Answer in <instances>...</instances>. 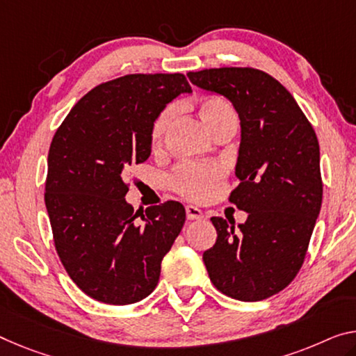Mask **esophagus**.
<instances>
[{"mask_svg":"<svg viewBox=\"0 0 356 356\" xmlns=\"http://www.w3.org/2000/svg\"><path fill=\"white\" fill-rule=\"evenodd\" d=\"M186 216H188V220H202L204 218V211L194 205H188L186 207Z\"/></svg>","mask_w":356,"mask_h":356,"instance_id":"1","label":"esophagus"}]
</instances>
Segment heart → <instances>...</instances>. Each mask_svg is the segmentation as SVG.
Returning a JSON list of instances; mask_svg holds the SVG:
<instances>
[{
    "instance_id": "obj_1",
    "label": "heart",
    "mask_w": 356,
    "mask_h": 356,
    "mask_svg": "<svg viewBox=\"0 0 356 356\" xmlns=\"http://www.w3.org/2000/svg\"><path fill=\"white\" fill-rule=\"evenodd\" d=\"M175 116H177L175 109L167 108L152 124L151 146L154 151L161 149L163 138L175 121ZM199 116L209 132H213L220 124L235 119L231 106L218 97H209L200 102ZM220 173L221 170L216 165H186L175 175L173 184L181 194L191 197V199H200L220 178Z\"/></svg>"
}]
</instances>
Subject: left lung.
<instances>
[{"label":"left lung","instance_id":"obj_1","mask_svg":"<svg viewBox=\"0 0 356 356\" xmlns=\"http://www.w3.org/2000/svg\"><path fill=\"white\" fill-rule=\"evenodd\" d=\"M191 83L226 97L240 119L229 200L247 221L213 216L216 243L204 253L210 280L229 298L254 302L286 288L302 266L320 215L323 184L315 130L293 95L254 68L188 73Z\"/></svg>","mask_w":356,"mask_h":356}]
</instances>
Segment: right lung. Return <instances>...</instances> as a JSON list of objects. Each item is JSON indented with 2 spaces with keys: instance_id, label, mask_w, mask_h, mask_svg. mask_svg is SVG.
Segmentation results:
<instances>
[{
  "instance_id": "obj_1",
  "label": "right lung",
  "mask_w": 356,
  "mask_h": 356,
  "mask_svg": "<svg viewBox=\"0 0 356 356\" xmlns=\"http://www.w3.org/2000/svg\"><path fill=\"white\" fill-rule=\"evenodd\" d=\"M191 92L179 73L122 76L81 98L54 135L44 195L54 242L71 280L92 299L127 305L157 286L186 210L170 200L135 213L127 181L151 156L152 124Z\"/></svg>"
}]
</instances>
